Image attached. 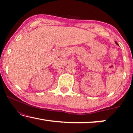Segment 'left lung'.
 Wrapping results in <instances>:
<instances>
[{
  "mask_svg": "<svg viewBox=\"0 0 133 133\" xmlns=\"http://www.w3.org/2000/svg\"><path fill=\"white\" fill-rule=\"evenodd\" d=\"M116 42V44H117V45H118V43H117V42Z\"/></svg>",
  "mask_w": 133,
  "mask_h": 133,
  "instance_id": "left-lung-1",
  "label": "left lung"
}]
</instances>
